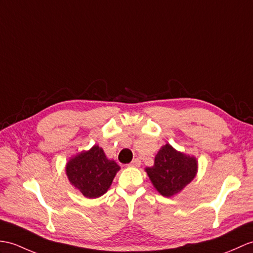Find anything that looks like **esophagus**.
Returning <instances> with one entry per match:
<instances>
[{"label": "esophagus", "instance_id": "esophagus-1", "mask_svg": "<svg viewBox=\"0 0 253 253\" xmlns=\"http://www.w3.org/2000/svg\"><path fill=\"white\" fill-rule=\"evenodd\" d=\"M141 165V162L140 160H138V158H134V160L129 164V167H140Z\"/></svg>", "mask_w": 253, "mask_h": 253}]
</instances>
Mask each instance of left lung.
<instances>
[{
    "instance_id": "8db88e82",
    "label": "left lung",
    "mask_w": 253,
    "mask_h": 253,
    "mask_svg": "<svg viewBox=\"0 0 253 253\" xmlns=\"http://www.w3.org/2000/svg\"><path fill=\"white\" fill-rule=\"evenodd\" d=\"M144 170L162 196L172 197L196 177L198 162L195 156L177 151L166 143L155 155L154 165Z\"/></svg>"
}]
</instances>
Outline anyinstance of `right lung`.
Segmentation results:
<instances>
[{
    "instance_id": "1",
    "label": "right lung",
    "mask_w": 253,
    "mask_h": 253,
    "mask_svg": "<svg viewBox=\"0 0 253 253\" xmlns=\"http://www.w3.org/2000/svg\"><path fill=\"white\" fill-rule=\"evenodd\" d=\"M121 167L95 144L87 151L72 156L66 165L68 180L75 190L87 198H98L110 189Z\"/></svg>"
}]
</instances>
